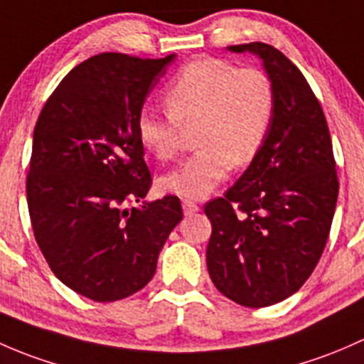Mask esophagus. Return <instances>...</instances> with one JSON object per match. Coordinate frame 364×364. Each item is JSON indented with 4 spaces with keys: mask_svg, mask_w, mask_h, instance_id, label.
<instances>
[{
    "mask_svg": "<svg viewBox=\"0 0 364 364\" xmlns=\"http://www.w3.org/2000/svg\"><path fill=\"white\" fill-rule=\"evenodd\" d=\"M182 208H183V213H186V215H194V213L200 210V207H198L194 201H189V200L182 201Z\"/></svg>",
    "mask_w": 364,
    "mask_h": 364,
    "instance_id": "34e87169",
    "label": "esophagus"
}]
</instances>
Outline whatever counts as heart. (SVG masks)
I'll use <instances>...</instances> for the list:
<instances>
[{"label":"heart","instance_id":"obj_1","mask_svg":"<svg viewBox=\"0 0 364 364\" xmlns=\"http://www.w3.org/2000/svg\"><path fill=\"white\" fill-rule=\"evenodd\" d=\"M170 112L145 107L136 121L140 144L156 159L178 152L183 129H196L200 151L161 177L166 193L205 200L231 173L259 154L275 114V87L259 68L224 59L187 65L166 89Z\"/></svg>","mask_w":364,"mask_h":364}]
</instances>
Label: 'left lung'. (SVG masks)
I'll return each mask as SVG.
<instances>
[{
	"label": "left lung",
	"instance_id": "1",
	"mask_svg": "<svg viewBox=\"0 0 364 364\" xmlns=\"http://www.w3.org/2000/svg\"><path fill=\"white\" fill-rule=\"evenodd\" d=\"M256 55L275 87V114L259 154L224 198L205 205L212 223L207 266L213 286L259 309L289 298L324 250L338 198L331 136L319 101L272 45H231Z\"/></svg>",
	"mask_w": 364,
	"mask_h": 364
}]
</instances>
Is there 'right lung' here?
<instances>
[{"instance_id": "right-lung-1", "label": "right lung", "mask_w": 364, "mask_h": 364, "mask_svg": "<svg viewBox=\"0 0 364 364\" xmlns=\"http://www.w3.org/2000/svg\"><path fill=\"white\" fill-rule=\"evenodd\" d=\"M177 54L138 59L98 54L66 75L33 133L28 207L54 275L95 301H117L147 286L181 200L149 201L151 171L136 121ZM144 200L140 208L127 203Z\"/></svg>"}]
</instances>
